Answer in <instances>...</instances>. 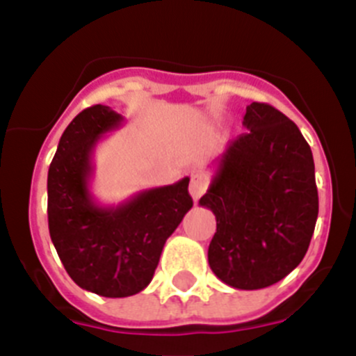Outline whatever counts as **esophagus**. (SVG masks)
Segmentation results:
<instances>
[{
    "instance_id": "1",
    "label": "esophagus",
    "mask_w": 356,
    "mask_h": 356,
    "mask_svg": "<svg viewBox=\"0 0 356 356\" xmlns=\"http://www.w3.org/2000/svg\"><path fill=\"white\" fill-rule=\"evenodd\" d=\"M206 191V177L202 174H193L190 181V195L193 197V200L199 199Z\"/></svg>"
}]
</instances>
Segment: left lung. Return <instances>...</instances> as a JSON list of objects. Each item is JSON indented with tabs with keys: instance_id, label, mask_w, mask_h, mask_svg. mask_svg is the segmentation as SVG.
<instances>
[{
	"instance_id": "left-lung-1",
	"label": "left lung",
	"mask_w": 356,
	"mask_h": 356,
	"mask_svg": "<svg viewBox=\"0 0 356 356\" xmlns=\"http://www.w3.org/2000/svg\"><path fill=\"white\" fill-rule=\"evenodd\" d=\"M238 136L215 163L200 206L216 233L208 249L215 276L240 290L270 286L301 264L319 213L310 145L298 125L252 102Z\"/></svg>"
}]
</instances>
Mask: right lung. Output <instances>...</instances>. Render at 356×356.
I'll use <instances>...</instances> for the list:
<instances>
[{"instance_id":"right-lung-1","label":"right lung","mask_w":356,"mask_h":356,"mask_svg":"<svg viewBox=\"0 0 356 356\" xmlns=\"http://www.w3.org/2000/svg\"><path fill=\"white\" fill-rule=\"evenodd\" d=\"M122 122L107 105L76 114L48 170V227L58 258L80 289L104 298H129L152 281L165 242L193 206L188 177L118 206L92 199L95 147Z\"/></svg>"}]
</instances>
